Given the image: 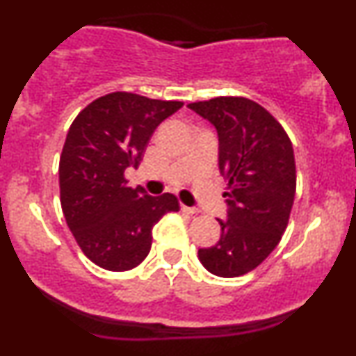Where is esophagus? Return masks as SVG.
<instances>
[{
  "label": "esophagus",
  "instance_id": "obj_1",
  "mask_svg": "<svg viewBox=\"0 0 356 356\" xmlns=\"http://www.w3.org/2000/svg\"><path fill=\"white\" fill-rule=\"evenodd\" d=\"M181 209L184 212H187V214H197L199 209L197 207H191V206H186V204H181Z\"/></svg>",
  "mask_w": 356,
  "mask_h": 356
}]
</instances>
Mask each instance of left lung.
Instances as JSON below:
<instances>
[{
    "mask_svg": "<svg viewBox=\"0 0 356 356\" xmlns=\"http://www.w3.org/2000/svg\"><path fill=\"white\" fill-rule=\"evenodd\" d=\"M187 107L214 125L219 172L229 182L226 219H218L220 238L199 249V261L216 276L246 275L271 254L288 226L296 192L291 140L266 108L244 97Z\"/></svg>",
    "mask_w": 356,
    "mask_h": 356,
    "instance_id": "obj_1",
    "label": "left lung"
}]
</instances>
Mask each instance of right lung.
I'll use <instances>...</instances> for the list:
<instances>
[{
  "label": "right lung",
  "instance_id": "1",
  "mask_svg": "<svg viewBox=\"0 0 356 356\" xmlns=\"http://www.w3.org/2000/svg\"><path fill=\"white\" fill-rule=\"evenodd\" d=\"M182 105L113 92L73 120L60 157L61 209L73 238L97 266H138L152 246V227L167 212L179 211L175 195L154 197L140 186L132 189L124 174L140 164L154 130Z\"/></svg>",
  "mask_w": 356,
  "mask_h": 356
}]
</instances>
